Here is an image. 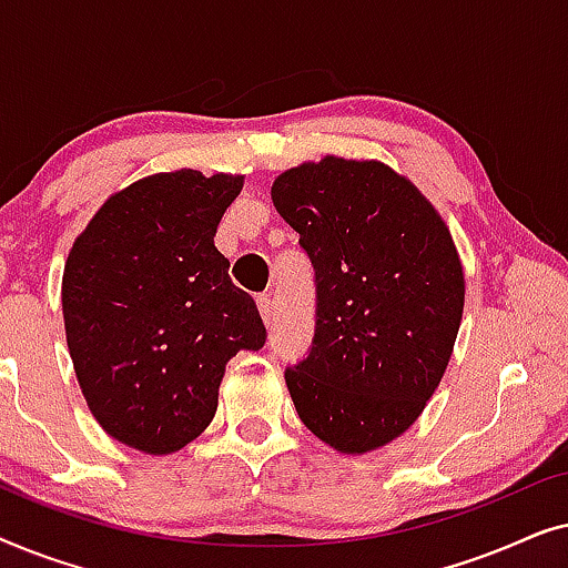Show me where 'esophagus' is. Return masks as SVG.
<instances>
[{
    "instance_id": "obj_1",
    "label": "esophagus",
    "mask_w": 568,
    "mask_h": 568,
    "mask_svg": "<svg viewBox=\"0 0 568 568\" xmlns=\"http://www.w3.org/2000/svg\"><path fill=\"white\" fill-rule=\"evenodd\" d=\"M258 313H261L263 323H266V325L274 323V300H271L268 294H263V297H258Z\"/></svg>"
}]
</instances>
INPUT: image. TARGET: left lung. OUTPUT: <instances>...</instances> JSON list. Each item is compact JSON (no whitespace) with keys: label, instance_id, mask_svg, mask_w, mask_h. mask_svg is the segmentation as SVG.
<instances>
[{"label":"left lung","instance_id":"1","mask_svg":"<svg viewBox=\"0 0 568 568\" xmlns=\"http://www.w3.org/2000/svg\"><path fill=\"white\" fill-rule=\"evenodd\" d=\"M271 201L315 268V336L284 379L302 424L344 455L400 437L445 375L465 276L432 201L377 160L290 168Z\"/></svg>","mask_w":568,"mask_h":568}]
</instances>
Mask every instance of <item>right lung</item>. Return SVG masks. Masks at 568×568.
<instances>
[{"mask_svg": "<svg viewBox=\"0 0 568 568\" xmlns=\"http://www.w3.org/2000/svg\"><path fill=\"white\" fill-rule=\"evenodd\" d=\"M243 175H146L113 193L77 235L61 278L67 346L105 434L170 455L212 424L224 367L261 348L253 297L216 251Z\"/></svg>", "mask_w": 568, "mask_h": 568, "instance_id": "1", "label": "right lung"}]
</instances>
